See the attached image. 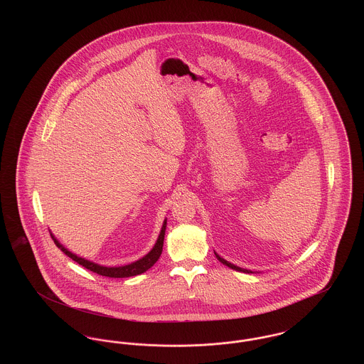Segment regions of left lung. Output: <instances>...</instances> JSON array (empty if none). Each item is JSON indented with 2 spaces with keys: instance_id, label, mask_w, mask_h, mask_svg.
Here are the masks:
<instances>
[{
  "instance_id": "1",
  "label": "left lung",
  "mask_w": 364,
  "mask_h": 364,
  "mask_svg": "<svg viewBox=\"0 0 364 364\" xmlns=\"http://www.w3.org/2000/svg\"><path fill=\"white\" fill-rule=\"evenodd\" d=\"M215 254V257H217V259L220 260L221 263H224L225 266L228 267H230V269H233V270H237V272H242V273H254V272H251V270H247V269H242V267H239V266H236V264H233V263H230V262H228V260L224 259V258H221L217 252H214Z\"/></svg>"
}]
</instances>
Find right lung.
<instances>
[{
	"mask_svg": "<svg viewBox=\"0 0 364 364\" xmlns=\"http://www.w3.org/2000/svg\"><path fill=\"white\" fill-rule=\"evenodd\" d=\"M165 230H166V218L164 220V224H162L161 232H159V235H158L156 244H154V247L150 250L149 254H146L143 258L135 260V262H132V263H128V264H124V266H113V267L102 266V264H98V263H94V262H91V260L86 259V258L77 257L76 254L70 252L68 248H65L61 242H58L50 230H49V232H50V236H52L53 242H55V245H57L65 255H68L70 259L77 262V263L82 264L83 267H86L88 270L94 272V273H97V274H100V276H105V277L125 278L141 274V273H144L146 270H149V269L156 263L158 258L161 257V254H162Z\"/></svg>",
	"mask_w": 364,
	"mask_h": 364,
	"instance_id": "1",
	"label": "right lung"
}]
</instances>
